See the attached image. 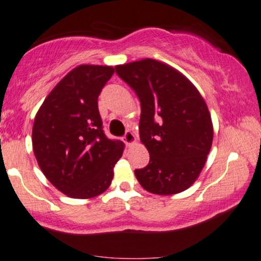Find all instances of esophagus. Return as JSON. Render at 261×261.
Here are the masks:
<instances>
[{
	"instance_id": "1",
	"label": "esophagus",
	"mask_w": 261,
	"mask_h": 261,
	"mask_svg": "<svg viewBox=\"0 0 261 261\" xmlns=\"http://www.w3.org/2000/svg\"><path fill=\"white\" fill-rule=\"evenodd\" d=\"M136 136L131 133V131H126V134H125L124 136V142L127 144V146H131V144L136 143Z\"/></svg>"
}]
</instances>
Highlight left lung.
Wrapping results in <instances>:
<instances>
[{"instance_id": "8db88e82", "label": "left lung", "mask_w": 261, "mask_h": 261, "mask_svg": "<svg viewBox=\"0 0 261 261\" xmlns=\"http://www.w3.org/2000/svg\"><path fill=\"white\" fill-rule=\"evenodd\" d=\"M115 71L141 102L140 139L149 164L135 170L140 185L159 196L187 190L199 177L214 136L205 100L184 74L156 59L115 65Z\"/></svg>"}]
</instances>
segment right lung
<instances>
[{"mask_svg":"<svg viewBox=\"0 0 261 261\" xmlns=\"http://www.w3.org/2000/svg\"><path fill=\"white\" fill-rule=\"evenodd\" d=\"M114 68L81 64L53 87L37 111L33 150L47 180L70 198L99 196L111 186L125 144L106 137L98 96Z\"/></svg>","mask_w":261,"mask_h":261,"instance_id":"add662e5","label":"right lung"}]
</instances>
